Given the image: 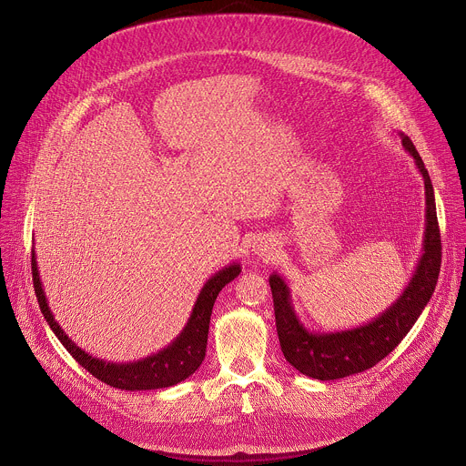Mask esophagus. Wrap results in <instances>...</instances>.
Returning a JSON list of instances; mask_svg holds the SVG:
<instances>
[{"mask_svg":"<svg viewBox=\"0 0 466 466\" xmlns=\"http://www.w3.org/2000/svg\"><path fill=\"white\" fill-rule=\"evenodd\" d=\"M252 250H254V254H256L258 258L269 259V258L277 252V243H275L273 239H269V238H259V239L254 241Z\"/></svg>","mask_w":466,"mask_h":466,"instance_id":"obj_1","label":"esophagus"}]
</instances>
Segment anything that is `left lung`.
<instances>
[{
    "mask_svg": "<svg viewBox=\"0 0 466 466\" xmlns=\"http://www.w3.org/2000/svg\"><path fill=\"white\" fill-rule=\"evenodd\" d=\"M404 149L413 157L419 173L424 178L426 223L422 254L417 261L413 277L390 306L374 319L334 331H315L304 326L293 300L291 289L277 271L269 277L275 302L277 331L284 358L302 374L315 380H339L363 372L381 361L400 343L413 328L422 309L430 302L441 271V234L431 178L413 142L398 132Z\"/></svg>",
    "mask_w": 466,
    "mask_h": 466,
    "instance_id": "1",
    "label": "left lung"
}]
</instances>
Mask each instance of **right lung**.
<instances>
[{
    "instance_id": "1",
    "label": "right lung",
    "mask_w": 466,
    "mask_h": 466,
    "mask_svg": "<svg viewBox=\"0 0 466 466\" xmlns=\"http://www.w3.org/2000/svg\"><path fill=\"white\" fill-rule=\"evenodd\" d=\"M31 268H33V284H35L38 304H40V311L47 320L49 328L53 329V334L58 338L64 349L72 354V358L81 367H85L92 376L121 390H151V389L171 387L184 381L198 367H201L207 356L208 328H210V315L214 309V302L219 291L241 273V265L234 261L230 265H225V268L219 269L216 275H212L205 282L201 291H198L197 300L191 308V313L182 331L167 347L137 361L116 363V361L99 360L88 354L86 350H83L77 343H74L68 338V334L62 329V326L55 320V315L49 309L47 297L44 293V286L40 280L35 248L31 258Z\"/></svg>"
}]
</instances>
